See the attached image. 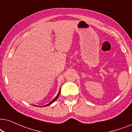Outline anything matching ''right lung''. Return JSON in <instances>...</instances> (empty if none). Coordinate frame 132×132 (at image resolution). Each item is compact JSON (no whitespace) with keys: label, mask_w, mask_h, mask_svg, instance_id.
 <instances>
[{"label":"right lung","mask_w":132,"mask_h":132,"mask_svg":"<svg viewBox=\"0 0 132 132\" xmlns=\"http://www.w3.org/2000/svg\"><path fill=\"white\" fill-rule=\"evenodd\" d=\"M60 93H61V89H59V93H58V94H57V95H56V97H55V98H54V99H53V100L52 101V102H50L49 103H48V104H46V105H45V106H48V105H50V104H51L52 103H53L54 102H55V101L57 100V97H58V96H59V94H60Z\"/></svg>","instance_id":"right-lung-1"}]
</instances>
